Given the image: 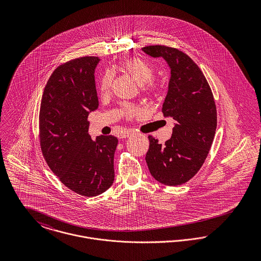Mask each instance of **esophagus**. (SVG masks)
<instances>
[{
	"label": "esophagus",
	"instance_id": "1",
	"mask_svg": "<svg viewBox=\"0 0 261 261\" xmlns=\"http://www.w3.org/2000/svg\"><path fill=\"white\" fill-rule=\"evenodd\" d=\"M132 135H133V130H130V129H124L123 132H121L120 138H121V139H125V138L130 137Z\"/></svg>",
	"mask_w": 261,
	"mask_h": 261
}]
</instances>
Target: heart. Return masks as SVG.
Returning a JSON list of instances; mask_svg holds the SVG:
<instances>
[{"mask_svg":"<svg viewBox=\"0 0 261 261\" xmlns=\"http://www.w3.org/2000/svg\"><path fill=\"white\" fill-rule=\"evenodd\" d=\"M120 68L125 73L130 75L137 82L143 84V90L149 94H153L156 91V84L152 81L154 74L153 68L149 62L141 58H129L121 62ZM112 82V75L111 72H107L102 76L99 83V93L100 95H107L110 91ZM123 112L127 117H134L141 113L140 108L132 105H126L123 108Z\"/></svg>","mask_w":261,"mask_h":261,"instance_id":"1","label":"heart"}]
</instances>
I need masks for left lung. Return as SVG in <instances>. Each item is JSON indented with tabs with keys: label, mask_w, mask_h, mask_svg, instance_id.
Listing matches in <instances>:
<instances>
[{
	"label": "left lung",
	"mask_w": 261,
	"mask_h": 261,
	"mask_svg": "<svg viewBox=\"0 0 261 261\" xmlns=\"http://www.w3.org/2000/svg\"><path fill=\"white\" fill-rule=\"evenodd\" d=\"M142 50L153 58H164L170 67L162 112L175 120L172 137L164 145L149 136L146 162L156 181L179 186L198 173L212 146L217 126L214 97L203 72L184 52L162 45Z\"/></svg>",
	"instance_id": "1"
}]
</instances>
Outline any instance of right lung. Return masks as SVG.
Segmentation results:
<instances>
[{"label":"right lung","mask_w":261,"mask_h":261,"mask_svg":"<svg viewBox=\"0 0 261 261\" xmlns=\"http://www.w3.org/2000/svg\"><path fill=\"white\" fill-rule=\"evenodd\" d=\"M98 57L85 56L58 66L41 99L39 138L51 171L75 193L94 197L114 180L113 158L118 140L88 134V114L98 108L94 71Z\"/></svg>","instance_id":"obj_1"}]
</instances>
